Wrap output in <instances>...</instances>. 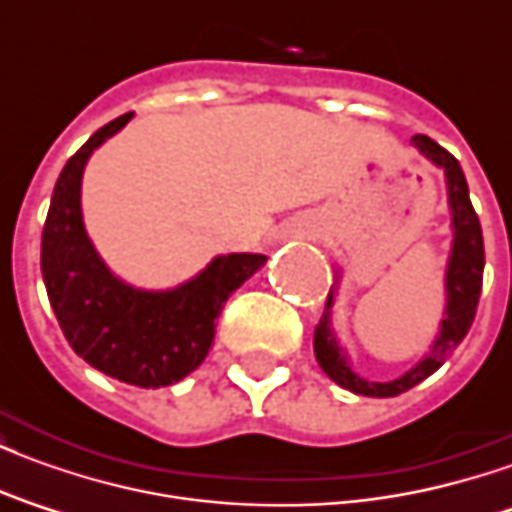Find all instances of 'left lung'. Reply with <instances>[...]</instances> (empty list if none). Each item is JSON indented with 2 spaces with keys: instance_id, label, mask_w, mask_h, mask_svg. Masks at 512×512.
Returning <instances> with one entry per match:
<instances>
[{
  "instance_id": "8db88e82",
  "label": "left lung",
  "mask_w": 512,
  "mask_h": 512,
  "mask_svg": "<svg viewBox=\"0 0 512 512\" xmlns=\"http://www.w3.org/2000/svg\"><path fill=\"white\" fill-rule=\"evenodd\" d=\"M411 142L422 156L444 169V178H447V194H450L452 211V252L450 263H447V312H444L441 332L433 348H430V354H425L422 362H417L408 373H403L395 381L378 384V381H367V378L356 376L351 365H348V356L337 343V337L332 334V323H329L334 304V290H329L321 323L315 326V359H318L323 373L332 378L334 384H340L348 392H356V395L395 397L411 389V386H417L419 381H425L428 376H433L447 362V356L461 345L466 332L472 329L480 290H483V230H480V219H477L472 200H469V186H466V178H463L461 164L452 153L436 145L430 136L417 134Z\"/></svg>"
}]
</instances>
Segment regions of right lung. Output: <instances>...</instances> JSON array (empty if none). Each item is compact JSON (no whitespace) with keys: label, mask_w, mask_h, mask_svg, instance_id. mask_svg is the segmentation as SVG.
<instances>
[{"label":"right lung","mask_w":512,"mask_h":512,"mask_svg":"<svg viewBox=\"0 0 512 512\" xmlns=\"http://www.w3.org/2000/svg\"><path fill=\"white\" fill-rule=\"evenodd\" d=\"M123 115L98 128L62 167L43 224L40 271L65 340L87 365L123 384H178L208 356L227 296L266 255H222L175 290H136L95 252L82 222V172L98 145L126 126Z\"/></svg>","instance_id":"add662e5"}]
</instances>
